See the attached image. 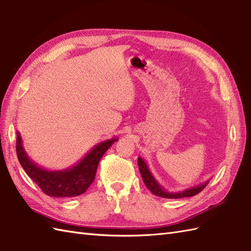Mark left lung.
Wrapping results in <instances>:
<instances>
[{"instance_id":"obj_1","label":"left lung","mask_w":251,"mask_h":251,"mask_svg":"<svg viewBox=\"0 0 251 251\" xmlns=\"http://www.w3.org/2000/svg\"><path fill=\"white\" fill-rule=\"evenodd\" d=\"M138 166H139L141 177L147 188L150 190L154 195L164 197V199H182V197L194 196L196 194H199L201 190H204L205 186L209 183V180H207L205 182L192 186V188L189 189H185L183 191L169 192L167 190H165L163 186L157 182V180L154 178V176L150 172V169H149V166L145 159L138 157Z\"/></svg>"}]
</instances>
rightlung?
<instances>
[{
	"label": "right lung",
	"instance_id": "add662e5",
	"mask_svg": "<svg viewBox=\"0 0 251 251\" xmlns=\"http://www.w3.org/2000/svg\"><path fill=\"white\" fill-rule=\"evenodd\" d=\"M16 151L20 165L41 190L52 197H73L86 192L95 179L101 157L115 141L119 140L117 138H113L98 143L72 167L49 170L32 161L25 150L20 132L16 131Z\"/></svg>",
	"mask_w": 251,
	"mask_h": 251
}]
</instances>
